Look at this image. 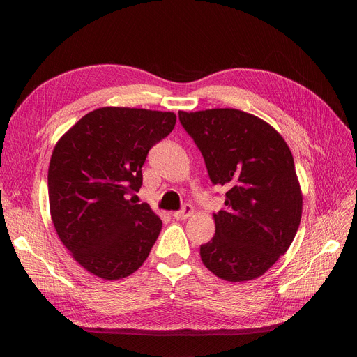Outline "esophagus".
<instances>
[{"label": "esophagus", "instance_id": "1", "mask_svg": "<svg viewBox=\"0 0 357 357\" xmlns=\"http://www.w3.org/2000/svg\"><path fill=\"white\" fill-rule=\"evenodd\" d=\"M193 214V207L190 204H186L185 207H183L181 210H178V211H176L174 214V219H177V220H185V219H188V218H190V215Z\"/></svg>", "mask_w": 357, "mask_h": 357}]
</instances>
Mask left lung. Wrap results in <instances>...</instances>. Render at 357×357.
<instances>
[{
	"label": "left lung",
	"instance_id": "left-lung-1",
	"mask_svg": "<svg viewBox=\"0 0 357 357\" xmlns=\"http://www.w3.org/2000/svg\"><path fill=\"white\" fill-rule=\"evenodd\" d=\"M201 150L213 185L226 192L214 214L215 234L201 245V261L226 282L265 274L294 241L302 215V192L294 156L275 129L235 109L178 112Z\"/></svg>",
	"mask_w": 357,
	"mask_h": 357
}]
</instances>
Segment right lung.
<instances>
[{
    "label": "right lung",
    "mask_w": 357,
    "mask_h": 357,
    "mask_svg": "<svg viewBox=\"0 0 357 357\" xmlns=\"http://www.w3.org/2000/svg\"><path fill=\"white\" fill-rule=\"evenodd\" d=\"M176 114L102 107L61 137L47 186L53 226L84 269L104 280L125 278L147 259L162 220L129 195L143 185L149 150L176 125Z\"/></svg>",
    "instance_id": "obj_1"
}]
</instances>
